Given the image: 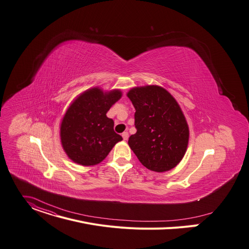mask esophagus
<instances>
[{"label":"esophagus","instance_id":"34e87169","mask_svg":"<svg viewBox=\"0 0 249 249\" xmlns=\"http://www.w3.org/2000/svg\"><path fill=\"white\" fill-rule=\"evenodd\" d=\"M122 137H123V140H124V141H126V140H128L129 134H128L127 132H123V133H122Z\"/></svg>","mask_w":249,"mask_h":249}]
</instances>
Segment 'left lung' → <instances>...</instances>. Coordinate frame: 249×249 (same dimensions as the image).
<instances>
[{"label":"left lung","instance_id":"obj_1","mask_svg":"<svg viewBox=\"0 0 249 249\" xmlns=\"http://www.w3.org/2000/svg\"><path fill=\"white\" fill-rule=\"evenodd\" d=\"M135 107V127L128 144L141 164L162 173L184 158L190 138L189 125L177 100L158 85L134 87L127 93Z\"/></svg>","mask_w":249,"mask_h":249}]
</instances>
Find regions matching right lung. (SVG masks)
I'll use <instances>...</instances> for the list:
<instances>
[{
	"label": "right lung",
	"mask_w": 249,
	"mask_h": 249,
	"mask_svg": "<svg viewBox=\"0 0 249 249\" xmlns=\"http://www.w3.org/2000/svg\"><path fill=\"white\" fill-rule=\"evenodd\" d=\"M121 96L119 89L103 91L100 87H93L80 93L67 108L59 134L61 146L72 162L95 166L122 141L113 129L114 121L106 116Z\"/></svg>",
	"instance_id": "1"
}]
</instances>
